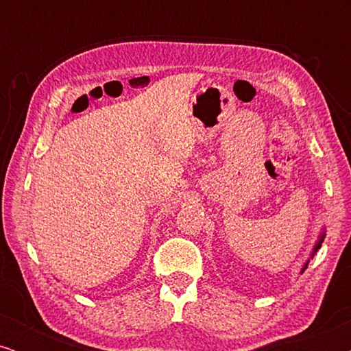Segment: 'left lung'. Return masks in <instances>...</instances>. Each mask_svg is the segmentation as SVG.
<instances>
[{
	"instance_id": "1",
	"label": "left lung",
	"mask_w": 351,
	"mask_h": 351,
	"mask_svg": "<svg viewBox=\"0 0 351 351\" xmlns=\"http://www.w3.org/2000/svg\"><path fill=\"white\" fill-rule=\"evenodd\" d=\"M324 234H326V233H324V230H323V232H321V233H319V237H318V241H316V243H315V247H313V251H311V256H310V258H313V257H315V254H316V252H318V249L321 247V243H323V239H324ZM310 258H308V261H306V262H305V265H304V267H302V270H300V273H304V271L306 270V267H308V262H310Z\"/></svg>"
}]
</instances>
